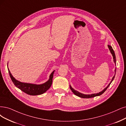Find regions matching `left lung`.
Wrapping results in <instances>:
<instances>
[{"label":"left lung","mask_w":126,"mask_h":126,"mask_svg":"<svg viewBox=\"0 0 126 126\" xmlns=\"http://www.w3.org/2000/svg\"><path fill=\"white\" fill-rule=\"evenodd\" d=\"M108 47H109V49H110V53H111V54H112V55H113V59H114V63H115V64H116V57H115V54L114 51V50H113L112 47H111V46H110V45H108ZM116 69H115V72H116ZM115 75L113 76V77L112 78V79H111V80L109 84V85H108V86H107L103 90H102V91L100 92L99 93H97V94H81V93H80V92H79L78 91H76V90H74V89H73V88H72V87L71 86H70V89H71V90L72 91V92H73L74 93V94H75L76 95H77V96H79V97H82V98H91V97H95V96H99V95H100L103 94V93L106 91V90L107 89H108V88L110 86V83H111V82H112L113 80H114V78H115Z\"/></svg>","instance_id":"1"}]
</instances>
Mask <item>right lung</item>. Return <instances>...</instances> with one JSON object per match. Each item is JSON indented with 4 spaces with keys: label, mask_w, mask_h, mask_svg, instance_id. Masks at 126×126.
<instances>
[{
    "label": "right lung",
    "mask_w": 126,
    "mask_h": 126,
    "mask_svg": "<svg viewBox=\"0 0 126 126\" xmlns=\"http://www.w3.org/2000/svg\"><path fill=\"white\" fill-rule=\"evenodd\" d=\"M8 69L9 75H10V78L13 83H14V85L17 88H18V89H20L21 90L25 92V94H27L31 95H37L42 94L47 91L51 87V85H52V78L53 77L54 71L50 74L49 79L47 81L44 83H43V84L36 85L32 84V83L22 82L16 80L12 75V74H11L8 68Z\"/></svg>",
    "instance_id": "right-lung-1"
}]
</instances>
